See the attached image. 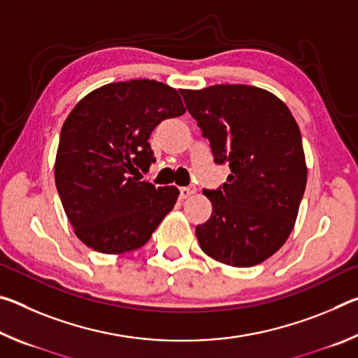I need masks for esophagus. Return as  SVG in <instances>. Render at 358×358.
<instances>
[{
	"label": "esophagus",
	"instance_id": "obj_1",
	"mask_svg": "<svg viewBox=\"0 0 358 358\" xmlns=\"http://www.w3.org/2000/svg\"><path fill=\"white\" fill-rule=\"evenodd\" d=\"M194 192H196V187H194V186L181 187V189H180V197L181 199H187V197H191Z\"/></svg>",
	"mask_w": 358,
	"mask_h": 358
}]
</instances>
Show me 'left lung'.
<instances>
[{"mask_svg":"<svg viewBox=\"0 0 358 358\" xmlns=\"http://www.w3.org/2000/svg\"><path fill=\"white\" fill-rule=\"evenodd\" d=\"M187 112L230 175L203 189L211 216L196 227L202 251L232 266H252L280 250L295 226L308 169L301 134L284 102L251 85L181 90Z\"/></svg>","mask_w":358,"mask_h":358,"instance_id":"obj_1","label":"left lung"}]
</instances>
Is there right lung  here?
<instances>
[{
    "instance_id": "add662e5",
    "label": "right lung",
    "mask_w": 358,
    "mask_h": 358,
    "mask_svg": "<svg viewBox=\"0 0 358 358\" xmlns=\"http://www.w3.org/2000/svg\"><path fill=\"white\" fill-rule=\"evenodd\" d=\"M186 112L178 92L156 80L108 83L66 118L55 183L74 234L92 250H138L173 208L180 191L141 180L155 162L148 138L166 118Z\"/></svg>"
}]
</instances>
